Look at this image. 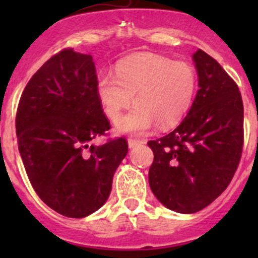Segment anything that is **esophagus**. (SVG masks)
Returning <instances> with one entry per match:
<instances>
[{
    "label": "esophagus",
    "mask_w": 258,
    "mask_h": 258,
    "mask_svg": "<svg viewBox=\"0 0 258 258\" xmlns=\"http://www.w3.org/2000/svg\"><path fill=\"white\" fill-rule=\"evenodd\" d=\"M141 144H145L144 140H137V139H128V147L132 148L135 147V146L137 145H141Z\"/></svg>",
    "instance_id": "esophagus-1"
}]
</instances>
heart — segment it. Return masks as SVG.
Returning <instances> with one entry per match:
<instances>
[{"instance_id":"b5f03b06","label":"heart","mask_w":258,"mask_h":258,"mask_svg":"<svg viewBox=\"0 0 258 258\" xmlns=\"http://www.w3.org/2000/svg\"><path fill=\"white\" fill-rule=\"evenodd\" d=\"M196 87L191 63L158 54L123 59L116 75L102 71L96 83L103 112L112 122L134 100L136 106L117 122V130L126 134H144L156 122L161 128L175 126L188 112Z\"/></svg>"}]
</instances>
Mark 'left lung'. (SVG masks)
<instances>
[{
    "instance_id": "8db88e82",
    "label": "left lung",
    "mask_w": 258,
    "mask_h": 258,
    "mask_svg": "<svg viewBox=\"0 0 258 258\" xmlns=\"http://www.w3.org/2000/svg\"><path fill=\"white\" fill-rule=\"evenodd\" d=\"M199 91L183 121L147 144L153 151L148 182L167 209L199 212L230 184L243 147V103L238 86L215 58L194 54Z\"/></svg>"
}]
</instances>
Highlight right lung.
<instances>
[{
    "label": "right lung",
    "mask_w": 258,
    "mask_h": 258,
    "mask_svg": "<svg viewBox=\"0 0 258 258\" xmlns=\"http://www.w3.org/2000/svg\"><path fill=\"white\" fill-rule=\"evenodd\" d=\"M91 54L63 48L31 77L16 113L18 151L41 200L66 217L82 218L107 201L124 137L102 146L111 124L97 96Z\"/></svg>",
    "instance_id": "obj_1"
}]
</instances>
